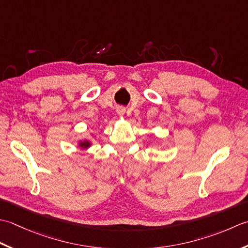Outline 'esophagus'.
I'll return each mask as SVG.
<instances>
[{"mask_svg":"<svg viewBox=\"0 0 248 248\" xmlns=\"http://www.w3.org/2000/svg\"><path fill=\"white\" fill-rule=\"evenodd\" d=\"M117 112H118L119 115H121V117H122V115L125 114L126 110H125V108H123V107H119V108L117 109Z\"/></svg>","mask_w":248,"mask_h":248,"instance_id":"esophagus-1","label":"esophagus"}]
</instances>
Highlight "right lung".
Instances as JSON below:
<instances>
[{"label": "right lung", "mask_w": 248, "mask_h": 248, "mask_svg": "<svg viewBox=\"0 0 248 248\" xmlns=\"http://www.w3.org/2000/svg\"><path fill=\"white\" fill-rule=\"evenodd\" d=\"M78 148L81 151H88L91 146H92V141L89 139H82V140H78L77 141Z\"/></svg>", "instance_id": "right-lung-1"}]
</instances>
